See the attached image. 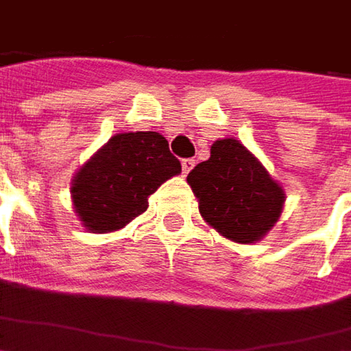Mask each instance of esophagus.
I'll return each instance as SVG.
<instances>
[{"instance_id": "34e87169", "label": "esophagus", "mask_w": 351, "mask_h": 351, "mask_svg": "<svg viewBox=\"0 0 351 351\" xmlns=\"http://www.w3.org/2000/svg\"><path fill=\"white\" fill-rule=\"evenodd\" d=\"M195 164H197V162H195V160H193V158L181 160V170H183V173L187 176V173H189V171H191L193 168H195Z\"/></svg>"}]
</instances>
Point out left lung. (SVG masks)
Instances as JSON below:
<instances>
[{
    "label": "left lung",
    "instance_id": "obj_1",
    "mask_svg": "<svg viewBox=\"0 0 351 351\" xmlns=\"http://www.w3.org/2000/svg\"><path fill=\"white\" fill-rule=\"evenodd\" d=\"M187 183L204 222L236 243H255L278 222L286 193L237 138H220Z\"/></svg>",
    "mask_w": 351,
    "mask_h": 351
}]
</instances>
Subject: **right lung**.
Returning a JSON list of instances; mask_svg holds the SVG:
<instances>
[{
    "mask_svg": "<svg viewBox=\"0 0 351 351\" xmlns=\"http://www.w3.org/2000/svg\"><path fill=\"white\" fill-rule=\"evenodd\" d=\"M178 173L180 160L160 133H117L75 173V213L93 234L121 230L145 213L148 197Z\"/></svg>",
    "mask_w": 351,
    "mask_h": 351,
    "instance_id": "obj_1",
    "label": "right lung"
}]
</instances>
